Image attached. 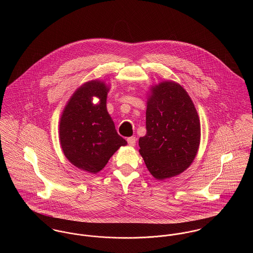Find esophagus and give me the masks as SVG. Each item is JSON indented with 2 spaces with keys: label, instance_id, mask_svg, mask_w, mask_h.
<instances>
[{
  "label": "esophagus",
  "instance_id": "34e87169",
  "mask_svg": "<svg viewBox=\"0 0 253 253\" xmlns=\"http://www.w3.org/2000/svg\"><path fill=\"white\" fill-rule=\"evenodd\" d=\"M127 143L129 144V146H135V144H136V138L134 136L128 137L127 138Z\"/></svg>",
  "mask_w": 253,
  "mask_h": 253
}]
</instances>
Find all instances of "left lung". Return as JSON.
<instances>
[{
  "label": "left lung",
  "instance_id": "obj_1",
  "mask_svg": "<svg viewBox=\"0 0 253 253\" xmlns=\"http://www.w3.org/2000/svg\"><path fill=\"white\" fill-rule=\"evenodd\" d=\"M146 135L139 153L158 180L176 176L193 163L200 146L201 125L195 105L179 84L169 81L151 87Z\"/></svg>",
  "mask_w": 253,
  "mask_h": 253
}]
</instances>
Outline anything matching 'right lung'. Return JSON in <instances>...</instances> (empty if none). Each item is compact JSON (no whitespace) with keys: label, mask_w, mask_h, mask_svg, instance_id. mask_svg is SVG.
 <instances>
[{"label":"right lung","mask_w":253,"mask_h":253,"mask_svg":"<svg viewBox=\"0 0 253 253\" xmlns=\"http://www.w3.org/2000/svg\"><path fill=\"white\" fill-rule=\"evenodd\" d=\"M109 86L90 81L80 86L62 112L59 139L67 160L80 169L97 173L121 147L127 144L118 134L106 107ZM93 97L100 101L92 102Z\"/></svg>","instance_id":"add662e5"}]
</instances>
